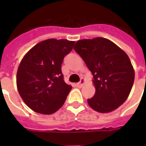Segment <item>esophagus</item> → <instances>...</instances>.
Here are the masks:
<instances>
[{"mask_svg": "<svg viewBox=\"0 0 146 146\" xmlns=\"http://www.w3.org/2000/svg\"><path fill=\"white\" fill-rule=\"evenodd\" d=\"M85 82H86V80H85L84 78H82L81 79V80H80V82H78V83H76V86L77 87H82L83 86H84Z\"/></svg>", "mask_w": 146, "mask_h": 146, "instance_id": "obj_1", "label": "esophagus"}]
</instances>
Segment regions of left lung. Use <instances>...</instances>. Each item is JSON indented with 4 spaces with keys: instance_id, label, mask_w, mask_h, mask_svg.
Masks as SVG:
<instances>
[{
    "instance_id": "obj_1",
    "label": "left lung",
    "mask_w": 146,
    "mask_h": 146,
    "mask_svg": "<svg viewBox=\"0 0 146 146\" xmlns=\"http://www.w3.org/2000/svg\"><path fill=\"white\" fill-rule=\"evenodd\" d=\"M73 49L93 76L96 93L88 99L89 106L100 113H108L123 104L135 78L133 66L124 50L101 37L79 40Z\"/></svg>"
}]
</instances>
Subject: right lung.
<instances>
[{
    "mask_svg": "<svg viewBox=\"0 0 146 146\" xmlns=\"http://www.w3.org/2000/svg\"><path fill=\"white\" fill-rule=\"evenodd\" d=\"M74 44L66 39L44 40L22 59L17 73V89L33 111L51 114L64 105L72 86L64 81L61 64Z\"/></svg>",
    "mask_w": 146,
    "mask_h": 146,
    "instance_id": "obj_1",
    "label": "right lung"
}]
</instances>
